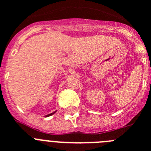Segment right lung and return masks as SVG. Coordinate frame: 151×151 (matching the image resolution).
<instances>
[{
  "instance_id": "add662e5",
  "label": "right lung",
  "mask_w": 151,
  "mask_h": 151,
  "mask_svg": "<svg viewBox=\"0 0 151 151\" xmlns=\"http://www.w3.org/2000/svg\"><path fill=\"white\" fill-rule=\"evenodd\" d=\"M57 111H55V112H54V113H50V114H48V115H47L46 116H51V115H53V114H54V113H55Z\"/></svg>"
}]
</instances>
